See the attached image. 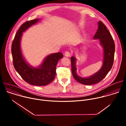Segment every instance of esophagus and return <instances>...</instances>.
Returning a JSON list of instances; mask_svg holds the SVG:
<instances>
[{"mask_svg":"<svg viewBox=\"0 0 126 126\" xmlns=\"http://www.w3.org/2000/svg\"><path fill=\"white\" fill-rule=\"evenodd\" d=\"M65 56H66V57H70V56H71V53L69 52H68V51H67V52H66L65 53Z\"/></svg>","mask_w":126,"mask_h":126,"instance_id":"1","label":"esophagus"}]
</instances>
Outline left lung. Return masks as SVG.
Wrapping results in <instances>:
<instances>
[{
	"instance_id": "left-lung-1",
	"label": "left lung",
	"mask_w": 126,
	"mask_h": 126,
	"mask_svg": "<svg viewBox=\"0 0 126 126\" xmlns=\"http://www.w3.org/2000/svg\"><path fill=\"white\" fill-rule=\"evenodd\" d=\"M98 29L93 39H99L100 44L103 48V64L100 69L92 75L88 77H82L77 73V59L72 56L71 57L72 73L74 79L78 82L86 85H90L101 81L111 70L114 59L115 45L111 34L104 24L99 21L98 22Z\"/></svg>"
}]
</instances>
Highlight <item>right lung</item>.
Here are the masks:
<instances>
[{"instance_id": "obj_1", "label": "right lung", "mask_w": 126, "mask_h": 126, "mask_svg": "<svg viewBox=\"0 0 126 126\" xmlns=\"http://www.w3.org/2000/svg\"><path fill=\"white\" fill-rule=\"evenodd\" d=\"M39 21V19H33L25 22L20 26L13 41L11 52L14 68L22 79L30 84L42 86L47 85L54 79L57 64L63 55L61 52L50 54L40 65L36 67L27 62L20 46L22 34Z\"/></svg>"}]
</instances>
